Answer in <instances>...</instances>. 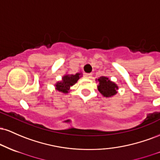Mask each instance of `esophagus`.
I'll use <instances>...</instances> for the list:
<instances>
[{"mask_svg": "<svg viewBox=\"0 0 160 160\" xmlns=\"http://www.w3.org/2000/svg\"><path fill=\"white\" fill-rule=\"evenodd\" d=\"M92 74H85V78L86 79H90V78H92Z\"/></svg>", "mask_w": 160, "mask_h": 160, "instance_id": "esophagus-1", "label": "esophagus"}]
</instances>
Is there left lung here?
I'll use <instances>...</instances> for the list:
<instances>
[{"label": "left lung", "mask_w": 160, "mask_h": 160, "mask_svg": "<svg viewBox=\"0 0 160 160\" xmlns=\"http://www.w3.org/2000/svg\"><path fill=\"white\" fill-rule=\"evenodd\" d=\"M95 80L98 82L97 87L102 96L105 98H111L117 95V90L119 89L118 86L114 82L111 81L109 78L102 76Z\"/></svg>", "instance_id": "obj_1"}]
</instances>
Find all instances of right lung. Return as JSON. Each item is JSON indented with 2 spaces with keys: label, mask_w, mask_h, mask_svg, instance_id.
Returning a JSON list of instances; mask_svg holds the SVG:
<instances>
[{
  "label": "right lung",
  "mask_w": 160,
  "mask_h": 160,
  "mask_svg": "<svg viewBox=\"0 0 160 160\" xmlns=\"http://www.w3.org/2000/svg\"><path fill=\"white\" fill-rule=\"evenodd\" d=\"M82 77V72L77 73L76 74H65L62 78V80L58 81L55 84V89L59 92L68 94L71 91V87L74 85L78 80Z\"/></svg>",
  "instance_id": "obj_1"
}]
</instances>
